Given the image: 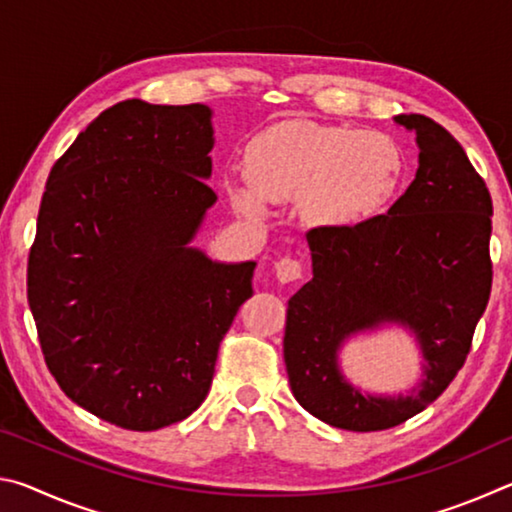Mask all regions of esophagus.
<instances>
[{"mask_svg": "<svg viewBox=\"0 0 512 512\" xmlns=\"http://www.w3.org/2000/svg\"><path fill=\"white\" fill-rule=\"evenodd\" d=\"M275 275L280 282H296L302 277V264L298 259H291V257H284L280 262H275Z\"/></svg>", "mask_w": 512, "mask_h": 512, "instance_id": "esophagus-1", "label": "esophagus"}]
</instances>
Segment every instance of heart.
<instances>
[{
	"instance_id": "heart-1",
	"label": "heart",
	"mask_w": 512,
	"mask_h": 512,
	"mask_svg": "<svg viewBox=\"0 0 512 512\" xmlns=\"http://www.w3.org/2000/svg\"><path fill=\"white\" fill-rule=\"evenodd\" d=\"M246 176L250 187H235L232 196L248 216H264V201H300L316 228H352L393 201L404 153L386 133L289 119L248 144Z\"/></svg>"
}]
</instances>
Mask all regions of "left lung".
<instances>
[{
	"instance_id": "left-lung-1",
	"label": "left lung",
	"mask_w": 512,
	"mask_h": 512,
	"mask_svg": "<svg viewBox=\"0 0 512 512\" xmlns=\"http://www.w3.org/2000/svg\"><path fill=\"white\" fill-rule=\"evenodd\" d=\"M415 133L418 171L386 214L352 228L307 232L314 277L293 293L284 329L291 391L332 427L381 431L427 409L452 384L492 287V201L463 146L424 115H397ZM400 324L423 354L409 394L375 396L342 375L354 335Z\"/></svg>"
}]
</instances>
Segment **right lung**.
I'll return each mask as SVG.
<instances>
[{"label":"right lung","instance_id":"obj_1","mask_svg":"<svg viewBox=\"0 0 512 512\" xmlns=\"http://www.w3.org/2000/svg\"><path fill=\"white\" fill-rule=\"evenodd\" d=\"M212 110L140 99L103 110L49 173L27 293L69 400L121 429L185 420L253 296L255 262L194 248L216 194Z\"/></svg>","mask_w":512,"mask_h":512}]
</instances>
